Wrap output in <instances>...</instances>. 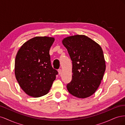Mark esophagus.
Instances as JSON below:
<instances>
[{"label":"esophagus","mask_w":125,"mask_h":125,"mask_svg":"<svg viewBox=\"0 0 125 125\" xmlns=\"http://www.w3.org/2000/svg\"><path fill=\"white\" fill-rule=\"evenodd\" d=\"M58 73H59V74H60L62 73V69H58Z\"/></svg>","instance_id":"obj_1"}]
</instances>
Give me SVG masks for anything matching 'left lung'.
Instances as JSON below:
<instances>
[{"instance_id":"8db88e82","label":"left lung","mask_w":125,"mask_h":125,"mask_svg":"<svg viewBox=\"0 0 125 125\" xmlns=\"http://www.w3.org/2000/svg\"><path fill=\"white\" fill-rule=\"evenodd\" d=\"M62 42L73 63V74L67 85L68 91L81 99L90 96L99 88L106 69L101 47L84 35L67 37Z\"/></svg>"}]
</instances>
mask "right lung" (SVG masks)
I'll return each mask as SVG.
<instances>
[{"label": "right lung", "instance_id": "obj_1", "mask_svg": "<svg viewBox=\"0 0 125 125\" xmlns=\"http://www.w3.org/2000/svg\"><path fill=\"white\" fill-rule=\"evenodd\" d=\"M54 38L36 36L24 43L15 59L14 73L21 89L28 95L47 94L58 71L52 67L50 50Z\"/></svg>", "mask_w": 125, "mask_h": 125}]
</instances>
